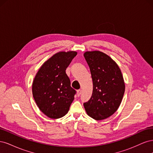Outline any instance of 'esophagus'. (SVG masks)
<instances>
[{"mask_svg": "<svg viewBox=\"0 0 153 153\" xmlns=\"http://www.w3.org/2000/svg\"><path fill=\"white\" fill-rule=\"evenodd\" d=\"M81 93H82V90H81V89H78V90L77 91V96H80V94H81Z\"/></svg>", "mask_w": 153, "mask_h": 153, "instance_id": "esophagus-1", "label": "esophagus"}]
</instances>
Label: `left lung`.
I'll use <instances>...</instances> for the list:
<instances>
[{
	"label": "left lung",
	"instance_id": "obj_1",
	"mask_svg": "<svg viewBox=\"0 0 153 153\" xmlns=\"http://www.w3.org/2000/svg\"><path fill=\"white\" fill-rule=\"evenodd\" d=\"M84 57L90 68L93 90L84 103L88 115L97 121L109 117L121 104L125 85L121 70L108 55L100 52H86Z\"/></svg>",
	"mask_w": 153,
	"mask_h": 153
}]
</instances>
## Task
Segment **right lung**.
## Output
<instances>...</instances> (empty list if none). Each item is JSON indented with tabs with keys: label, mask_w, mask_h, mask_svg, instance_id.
I'll use <instances>...</instances> for the list:
<instances>
[{
	"label": "right lung",
	"mask_w": 153,
	"mask_h": 153,
	"mask_svg": "<svg viewBox=\"0 0 153 153\" xmlns=\"http://www.w3.org/2000/svg\"><path fill=\"white\" fill-rule=\"evenodd\" d=\"M76 52L55 53L39 69L32 84V94L40 110L52 119L65 115L76 91L71 87L66 68Z\"/></svg>",
	"instance_id": "obj_1"
}]
</instances>
